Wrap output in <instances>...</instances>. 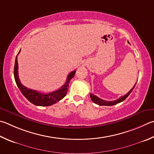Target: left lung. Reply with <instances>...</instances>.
Instances as JSON below:
<instances>
[{
	"label": "left lung",
	"instance_id": "8db88e82",
	"mask_svg": "<svg viewBox=\"0 0 154 154\" xmlns=\"http://www.w3.org/2000/svg\"><path fill=\"white\" fill-rule=\"evenodd\" d=\"M136 83H137V82H136ZM136 83H135V85H136ZM135 85L133 86V88L131 89V90L128 91L127 94H125V96H121V97H119V99H117L116 100H114V101H106V100H102L101 98H100V97H97L96 96H95V95L91 94H90V97H91L92 101H93L95 103V104H98L100 106H113V105L119 104V103L121 102L122 101H124V100L126 98H127V97L128 96H129L131 92H132L134 88L135 87Z\"/></svg>",
	"mask_w": 154,
	"mask_h": 154
}]
</instances>
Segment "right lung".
Listing matches in <instances>:
<instances>
[{
  "label": "right lung",
  "mask_w": 154,
  "mask_h": 154,
  "mask_svg": "<svg viewBox=\"0 0 154 154\" xmlns=\"http://www.w3.org/2000/svg\"><path fill=\"white\" fill-rule=\"evenodd\" d=\"M21 50H19L17 55L15 62V66H14V77H15V80L16 84L17 85L19 89L23 96L29 100V101L32 103L35 106H51L55 104L57 102L60 101L62 100L64 97L66 96L69 89V82L71 81L72 78H73L75 75L76 71H73L70 72L68 75L67 79H66L65 84L61 88L58 89V90L50 92L48 94H42L40 93L38 91L33 90V89H28L26 87H25L20 82V79L19 78L18 75V62H17V56L20 52Z\"/></svg>",
  "instance_id": "1"
}]
</instances>
